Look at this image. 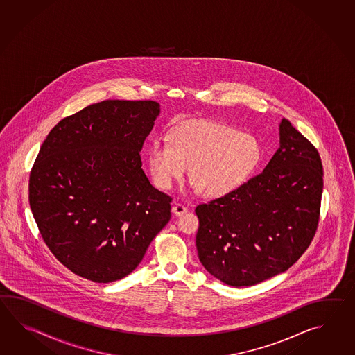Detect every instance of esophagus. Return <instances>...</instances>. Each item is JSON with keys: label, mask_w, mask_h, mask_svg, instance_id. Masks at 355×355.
Masks as SVG:
<instances>
[{"label": "esophagus", "mask_w": 355, "mask_h": 355, "mask_svg": "<svg viewBox=\"0 0 355 355\" xmlns=\"http://www.w3.org/2000/svg\"><path fill=\"white\" fill-rule=\"evenodd\" d=\"M187 211V207H184L181 203H175L173 205V213H174L175 216H181L182 213H185Z\"/></svg>", "instance_id": "obj_1"}]
</instances>
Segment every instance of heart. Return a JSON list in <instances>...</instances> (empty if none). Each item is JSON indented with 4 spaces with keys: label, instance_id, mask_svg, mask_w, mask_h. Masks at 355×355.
<instances>
[{
    "label": "heart",
    "instance_id": "obj_1",
    "mask_svg": "<svg viewBox=\"0 0 355 355\" xmlns=\"http://www.w3.org/2000/svg\"><path fill=\"white\" fill-rule=\"evenodd\" d=\"M260 159L261 148L254 137L213 121L182 123L170 139L156 138L148 151L152 176L159 187L171 188L190 167V180L208 196L239 188L255 173Z\"/></svg>",
    "mask_w": 355,
    "mask_h": 355
}]
</instances>
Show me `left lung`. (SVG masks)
<instances>
[{"mask_svg":"<svg viewBox=\"0 0 355 355\" xmlns=\"http://www.w3.org/2000/svg\"><path fill=\"white\" fill-rule=\"evenodd\" d=\"M263 173L196 205L198 257L213 277L249 287L286 272L316 234L324 168L313 144L288 119Z\"/></svg>","mask_w":355,"mask_h":355,"instance_id":"1","label":"left lung"}]
</instances>
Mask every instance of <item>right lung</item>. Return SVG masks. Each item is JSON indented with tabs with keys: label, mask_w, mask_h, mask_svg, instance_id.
<instances>
[{
	"label": "right lung",
	"mask_w": 355,
	"mask_h": 355,
	"mask_svg": "<svg viewBox=\"0 0 355 355\" xmlns=\"http://www.w3.org/2000/svg\"><path fill=\"white\" fill-rule=\"evenodd\" d=\"M159 104L104 100L63 118L31 167L29 203L43 241L95 283L136 269L171 218L173 198L153 188L141 150Z\"/></svg>",
	"instance_id": "add662e5"
}]
</instances>
